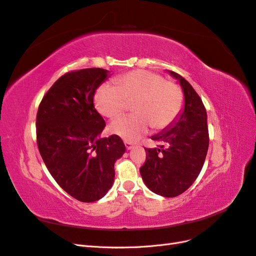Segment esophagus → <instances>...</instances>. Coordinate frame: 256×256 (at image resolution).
Returning a JSON list of instances; mask_svg holds the SVG:
<instances>
[{"mask_svg":"<svg viewBox=\"0 0 256 256\" xmlns=\"http://www.w3.org/2000/svg\"><path fill=\"white\" fill-rule=\"evenodd\" d=\"M125 146H126V148H127L128 150H132L134 144H131L130 142H125Z\"/></svg>","mask_w":256,"mask_h":256,"instance_id":"esophagus-1","label":"esophagus"}]
</instances>
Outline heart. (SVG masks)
<instances>
[{"label":"heart","mask_w":256,"mask_h":256,"mask_svg":"<svg viewBox=\"0 0 256 256\" xmlns=\"http://www.w3.org/2000/svg\"><path fill=\"white\" fill-rule=\"evenodd\" d=\"M115 86L102 84L94 97L98 112L114 118L131 104L134 114L112 122L110 132L127 142H134L150 127L160 131L177 118L182 108V94L174 83L147 70H134L115 79Z\"/></svg>","instance_id":"1"}]
</instances>
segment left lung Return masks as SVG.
<instances>
[{"instance_id":"1","label":"left lung","mask_w":256,"mask_h":256,"mask_svg":"<svg viewBox=\"0 0 256 256\" xmlns=\"http://www.w3.org/2000/svg\"><path fill=\"white\" fill-rule=\"evenodd\" d=\"M180 82L184 94L182 111L168 128L154 134L159 143L145 148L146 161L140 168L150 191L164 198L182 194L196 182L208 150L207 113L198 92L180 74L168 70Z\"/></svg>"}]
</instances>
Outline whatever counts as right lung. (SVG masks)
I'll list each match as a JSON object with an SVG mask.
<instances>
[{
  "label": "right lung",
  "instance_id": "obj_1",
  "mask_svg": "<svg viewBox=\"0 0 256 256\" xmlns=\"http://www.w3.org/2000/svg\"><path fill=\"white\" fill-rule=\"evenodd\" d=\"M111 74L102 68L67 72L38 108V150L56 182L69 196L92 203L114 182V164L126 150L122 138H100L106 122L94 106L96 90Z\"/></svg>",
  "mask_w": 256,
  "mask_h": 256
}]
</instances>
